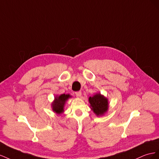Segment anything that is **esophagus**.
Returning <instances> with one entry per match:
<instances>
[{"instance_id": "esophagus-1", "label": "esophagus", "mask_w": 159, "mask_h": 159, "mask_svg": "<svg viewBox=\"0 0 159 159\" xmlns=\"http://www.w3.org/2000/svg\"><path fill=\"white\" fill-rule=\"evenodd\" d=\"M75 94H76V97H80L81 95H82V92H81V91H78V92H76Z\"/></svg>"}]
</instances>
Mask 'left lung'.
Returning a JSON list of instances; mask_svg holds the SVG:
<instances>
[{"instance_id": "8db88e82", "label": "left lung", "mask_w": 159, "mask_h": 159, "mask_svg": "<svg viewBox=\"0 0 159 159\" xmlns=\"http://www.w3.org/2000/svg\"><path fill=\"white\" fill-rule=\"evenodd\" d=\"M90 108L97 116H103L108 109V99L101 93H95L93 97L89 98Z\"/></svg>"}]
</instances>
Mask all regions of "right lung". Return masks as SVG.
Instances as JSON below:
<instances>
[{
  "instance_id": "obj_1",
  "label": "right lung",
  "mask_w": 159,
  "mask_h": 159,
  "mask_svg": "<svg viewBox=\"0 0 159 159\" xmlns=\"http://www.w3.org/2000/svg\"><path fill=\"white\" fill-rule=\"evenodd\" d=\"M72 96L69 94H62L61 95H56L54 101L51 103V108L52 111L58 115H61L65 111V105L68 99Z\"/></svg>"
}]
</instances>
